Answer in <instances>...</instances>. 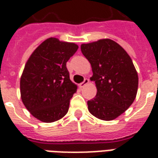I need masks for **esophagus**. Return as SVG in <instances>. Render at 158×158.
I'll return each instance as SVG.
<instances>
[{
	"label": "esophagus",
	"instance_id": "obj_1",
	"mask_svg": "<svg viewBox=\"0 0 158 158\" xmlns=\"http://www.w3.org/2000/svg\"><path fill=\"white\" fill-rule=\"evenodd\" d=\"M89 83V79H84V80L83 82H82L81 84H79V86H80V88H84L86 84H88Z\"/></svg>",
	"mask_w": 158,
	"mask_h": 158
}]
</instances>
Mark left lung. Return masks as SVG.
Returning <instances> with one entry per match:
<instances>
[{
  "instance_id": "1",
  "label": "left lung",
  "mask_w": 158,
  "mask_h": 158,
  "mask_svg": "<svg viewBox=\"0 0 158 158\" xmlns=\"http://www.w3.org/2000/svg\"><path fill=\"white\" fill-rule=\"evenodd\" d=\"M81 52L91 64V80L98 89L96 97L88 101L89 112L101 120H114L130 107L137 94L139 78L132 60L110 39L82 44Z\"/></svg>"
}]
</instances>
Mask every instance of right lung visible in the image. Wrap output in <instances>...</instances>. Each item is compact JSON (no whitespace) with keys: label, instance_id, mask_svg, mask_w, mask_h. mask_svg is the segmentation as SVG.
Masks as SVG:
<instances>
[{"label":"right lung","instance_id":"1","mask_svg":"<svg viewBox=\"0 0 158 158\" xmlns=\"http://www.w3.org/2000/svg\"><path fill=\"white\" fill-rule=\"evenodd\" d=\"M79 47L50 38L39 45L26 63L20 94L28 110L41 121L51 123L65 115L77 86L69 79L66 62Z\"/></svg>","mask_w":158,"mask_h":158}]
</instances>
